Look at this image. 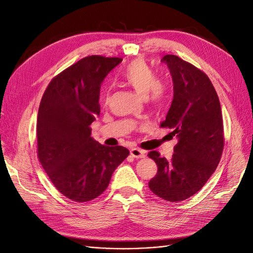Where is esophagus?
<instances>
[{"instance_id":"obj_1","label":"esophagus","mask_w":253,"mask_h":253,"mask_svg":"<svg viewBox=\"0 0 253 253\" xmlns=\"http://www.w3.org/2000/svg\"><path fill=\"white\" fill-rule=\"evenodd\" d=\"M130 154L132 157H134V158L136 159H141V158H144L145 157V151L142 150V149H138V148H132L130 150Z\"/></svg>"}]
</instances>
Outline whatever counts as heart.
Here are the masks:
<instances>
[{"label": "heart", "mask_w": 253, "mask_h": 253, "mask_svg": "<svg viewBox=\"0 0 253 253\" xmlns=\"http://www.w3.org/2000/svg\"><path fill=\"white\" fill-rule=\"evenodd\" d=\"M122 79L142 97L160 104L167 97V88L158 81L155 71L144 60H135L122 72Z\"/></svg>", "instance_id": "b5f03b06"}]
</instances>
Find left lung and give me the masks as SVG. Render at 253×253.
<instances>
[{"mask_svg":"<svg viewBox=\"0 0 253 253\" xmlns=\"http://www.w3.org/2000/svg\"><path fill=\"white\" fill-rule=\"evenodd\" d=\"M173 81V100L166 120L177 138L171 160L148 154L158 172L148 183L151 192L171 203L192 197L204 187L220 162L224 147L220 100L209 78L175 55L161 59Z\"/></svg>","mask_w":253,"mask_h":253,"instance_id":"8db88e82","label":"left lung"}]
</instances>
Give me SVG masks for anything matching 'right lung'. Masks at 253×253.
Returning a JSON list of instances; mask_svg holds the SVG:
<instances>
[{
  "label": "right lung",
  "instance_id": "right-lung-1",
  "mask_svg": "<svg viewBox=\"0 0 253 253\" xmlns=\"http://www.w3.org/2000/svg\"><path fill=\"white\" fill-rule=\"evenodd\" d=\"M122 61L92 55L77 61L49 82L37 120L38 157L54 186L77 203L98 197L112 173L130 154L91 136L99 116L100 85Z\"/></svg>",
  "mask_w": 253,
  "mask_h": 253
}]
</instances>
